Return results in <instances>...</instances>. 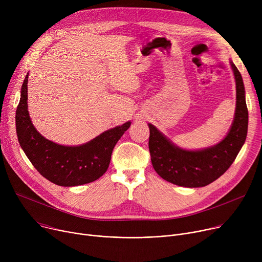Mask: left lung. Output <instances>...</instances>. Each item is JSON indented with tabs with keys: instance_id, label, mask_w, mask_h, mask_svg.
I'll use <instances>...</instances> for the list:
<instances>
[{
	"instance_id": "left-lung-1",
	"label": "left lung",
	"mask_w": 262,
	"mask_h": 262,
	"mask_svg": "<svg viewBox=\"0 0 262 262\" xmlns=\"http://www.w3.org/2000/svg\"><path fill=\"white\" fill-rule=\"evenodd\" d=\"M231 67L236 81V112L232 127L221 143L198 151L183 150L148 124L150 159L162 179L178 186L204 187L223 176L238 155L247 138L249 114L243 77L233 62Z\"/></svg>"
}]
</instances>
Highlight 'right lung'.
I'll return each mask as SVG.
<instances>
[{
  "mask_svg": "<svg viewBox=\"0 0 262 262\" xmlns=\"http://www.w3.org/2000/svg\"><path fill=\"white\" fill-rule=\"evenodd\" d=\"M28 74L23 82L15 113L17 139L35 169L47 180L64 187L88 184L98 180L108 168L113 149L130 126L126 122L104 132L80 146H62L45 139L31 123L28 99Z\"/></svg>",
  "mask_w": 262,
  "mask_h": 262,
  "instance_id": "obj_1",
  "label": "right lung"
}]
</instances>
